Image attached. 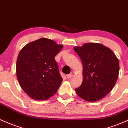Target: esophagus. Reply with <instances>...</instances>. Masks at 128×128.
I'll return each mask as SVG.
<instances>
[{
    "instance_id": "obj_1",
    "label": "esophagus",
    "mask_w": 128,
    "mask_h": 128,
    "mask_svg": "<svg viewBox=\"0 0 128 128\" xmlns=\"http://www.w3.org/2000/svg\"><path fill=\"white\" fill-rule=\"evenodd\" d=\"M67 78H71L72 77V74H68V75L66 76Z\"/></svg>"
}]
</instances>
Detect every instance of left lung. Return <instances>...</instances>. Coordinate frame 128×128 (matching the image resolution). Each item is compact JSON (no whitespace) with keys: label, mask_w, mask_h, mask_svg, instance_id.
Instances as JSON below:
<instances>
[{"label":"left lung","mask_w":128,"mask_h":128,"mask_svg":"<svg viewBox=\"0 0 128 128\" xmlns=\"http://www.w3.org/2000/svg\"><path fill=\"white\" fill-rule=\"evenodd\" d=\"M74 48L83 64V82L76 93L87 102L98 101L116 84L120 69L118 58L110 48L98 43Z\"/></svg>","instance_id":"left-lung-1"}]
</instances>
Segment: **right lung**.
Listing matches in <instances>:
<instances>
[{"mask_svg":"<svg viewBox=\"0 0 128 128\" xmlns=\"http://www.w3.org/2000/svg\"><path fill=\"white\" fill-rule=\"evenodd\" d=\"M62 45L46 38L26 44L20 51L16 75L24 91L36 100L50 98L56 93L63 79L54 57Z\"/></svg>","mask_w":128,"mask_h":128,"instance_id":"obj_1","label":"right lung"}]
</instances>
